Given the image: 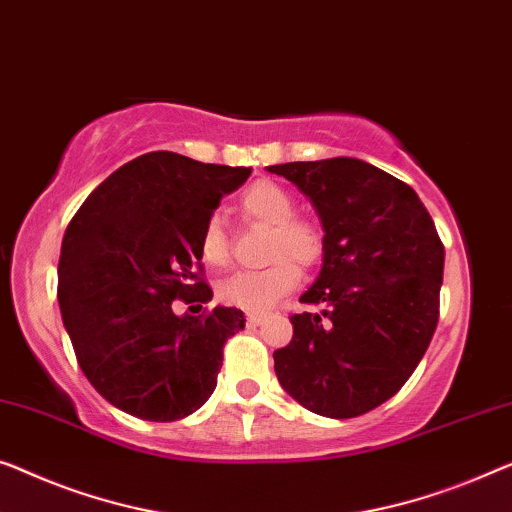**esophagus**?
Returning <instances> with one entry per match:
<instances>
[{
    "label": "esophagus",
    "mask_w": 512,
    "mask_h": 512,
    "mask_svg": "<svg viewBox=\"0 0 512 512\" xmlns=\"http://www.w3.org/2000/svg\"><path fill=\"white\" fill-rule=\"evenodd\" d=\"M265 318H268V314H263V311H249L247 314V323L249 325H261Z\"/></svg>",
    "instance_id": "obj_1"
}]
</instances>
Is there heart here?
I'll use <instances>...</instances> for the list:
<instances>
[{"label": "heart", "mask_w": 512, "mask_h": 512, "mask_svg": "<svg viewBox=\"0 0 512 512\" xmlns=\"http://www.w3.org/2000/svg\"><path fill=\"white\" fill-rule=\"evenodd\" d=\"M244 217L270 226L268 268L256 272H233L217 281V298L228 307L244 311L270 309L281 295L300 284V268L311 270L325 256V235L314 221L295 217L293 196L279 184L258 180L240 198ZM198 249L205 263L224 265L231 256V242L219 214L205 221Z\"/></svg>", "instance_id": "1"}]
</instances>
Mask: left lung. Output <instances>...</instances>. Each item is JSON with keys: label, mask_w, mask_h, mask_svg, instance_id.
I'll return each mask as SVG.
<instances>
[{"label": "left lung", "mask_w": 512, "mask_h": 512, "mask_svg": "<svg viewBox=\"0 0 512 512\" xmlns=\"http://www.w3.org/2000/svg\"><path fill=\"white\" fill-rule=\"evenodd\" d=\"M314 203L323 268L274 351L288 395L325 418H355L399 392L439 323L443 242L409 184L360 159L268 166Z\"/></svg>", "instance_id": "1"}]
</instances>
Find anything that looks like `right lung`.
<instances>
[{
  "label": "right lung",
  "mask_w": 512,
  "mask_h": 512,
  "mask_svg": "<svg viewBox=\"0 0 512 512\" xmlns=\"http://www.w3.org/2000/svg\"><path fill=\"white\" fill-rule=\"evenodd\" d=\"M251 168L150 152L117 168L66 226L57 300L78 365L129 416L173 422L210 399L224 346L244 330L235 307L177 316L212 300L198 238Z\"/></svg>",
  "instance_id": "right-lung-1"
}]
</instances>
